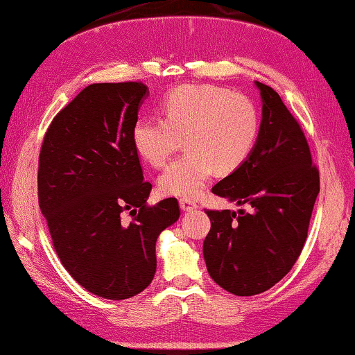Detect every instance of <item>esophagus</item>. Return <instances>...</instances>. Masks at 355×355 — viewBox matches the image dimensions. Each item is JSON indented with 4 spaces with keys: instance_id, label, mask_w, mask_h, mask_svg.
Segmentation results:
<instances>
[{
    "instance_id": "1",
    "label": "esophagus",
    "mask_w": 355,
    "mask_h": 355,
    "mask_svg": "<svg viewBox=\"0 0 355 355\" xmlns=\"http://www.w3.org/2000/svg\"><path fill=\"white\" fill-rule=\"evenodd\" d=\"M179 204H181V209L184 210V212H190V210H195L198 207L195 201L187 200V198H182V200L179 201Z\"/></svg>"
}]
</instances>
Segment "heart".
Here are the masks:
<instances>
[{"label": "heart", "mask_w": 355, "mask_h": 355, "mask_svg": "<svg viewBox=\"0 0 355 355\" xmlns=\"http://www.w3.org/2000/svg\"><path fill=\"white\" fill-rule=\"evenodd\" d=\"M162 116L134 123L135 151L164 166L185 139V153L159 178L165 195L196 198L214 171L232 173L250 159L260 135V112L250 98L223 87L185 84L168 93Z\"/></svg>", "instance_id": "b5f03b06"}]
</instances>
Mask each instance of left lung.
Returning <instances> with one entry per match:
<instances>
[{
	"instance_id": "8db88e82",
	"label": "left lung",
	"mask_w": 355,
	"mask_h": 355,
	"mask_svg": "<svg viewBox=\"0 0 355 355\" xmlns=\"http://www.w3.org/2000/svg\"><path fill=\"white\" fill-rule=\"evenodd\" d=\"M256 85L263 103L257 145L212 187V193L252 210H206L210 231L202 246L210 277L237 296L263 293L293 268L320 193V171L301 124L277 92Z\"/></svg>"
}]
</instances>
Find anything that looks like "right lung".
<instances>
[{
    "label": "right lung",
    "mask_w": 355,
    "mask_h": 355,
    "mask_svg": "<svg viewBox=\"0 0 355 355\" xmlns=\"http://www.w3.org/2000/svg\"><path fill=\"white\" fill-rule=\"evenodd\" d=\"M146 95L139 80L85 87L53 118L39 155V206L54 250L74 281L105 300L151 284L155 241L181 215L176 198L146 202L153 185L132 143Z\"/></svg>",
    "instance_id": "1"
}]
</instances>
